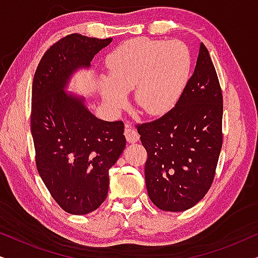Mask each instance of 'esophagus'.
<instances>
[{"label": "esophagus", "mask_w": 258, "mask_h": 258, "mask_svg": "<svg viewBox=\"0 0 258 258\" xmlns=\"http://www.w3.org/2000/svg\"><path fill=\"white\" fill-rule=\"evenodd\" d=\"M124 135L125 139L129 143H136L137 141L140 140V135L139 133L136 132L135 129L133 128V125L130 123H125V130H124Z\"/></svg>", "instance_id": "1"}]
</instances>
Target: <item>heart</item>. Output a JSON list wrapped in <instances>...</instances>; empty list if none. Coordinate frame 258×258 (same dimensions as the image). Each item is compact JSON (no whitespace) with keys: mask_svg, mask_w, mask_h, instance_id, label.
I'll return each mask as SVG.
<instances>
[{"mask_svg":"<svg viewBox=\"0 0 258 258\" xmlns=\"http://www.w3.org/2000/svg\"><path fill=\"white\" fill-rule=\"evenodd\" d=\"M107 77L98 81V91L109 110L125 105L133 90L137 108L149 116H161L176 104L188 82L191 58L181 41L146 37L123 42L108 55Z\"/></svg>","mask_w":258,"mask_h":258,"instance_id":"1","label":"heart"}]
</instances>
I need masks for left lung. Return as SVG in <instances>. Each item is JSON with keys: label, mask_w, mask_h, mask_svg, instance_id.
<instances>
[{"label": "left lung", "mask_w": 258, "mask_h": 258, "mask_svg": "<svg viewBox=\"0 0 258 258\" xmlns=\"http://www.w3.org/2000/svg\"><path fill=\"white\" fill-rule=\"evenodd\" d=\"M223 98L209 51L200 44L192 76L175 107L137 125L148 153V195L158 209L184 211L203 199L222 149Z\"/></svg>", "instance_id": "left-lung-1"}]
</instances>
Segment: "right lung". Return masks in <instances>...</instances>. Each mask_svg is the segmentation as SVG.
I'll list each match as a JSON object with an SVG mask.
<instances>
[{"mask_svg": "<svg viewBox=\"0 0 258 258\" xmlns=\"http://www.w3.org/2000/svg\"><path fill=\"white\" fill-rule=\"evenodd\" d=\"M111 41L68 35L45 52L35 72L30 123L37 170L56 203L73 215L89 214L104 202L109 169L125 148L122 121L97 118L86 97L67 91L73 76L90 69Z\"/></svg>", "mask_w": 258, "mask_h": 258, "instance_id": "1", "label": "right lung"}]
</instances>
